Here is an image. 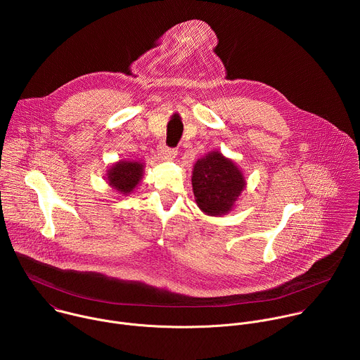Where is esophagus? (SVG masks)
I'll use <instances>...</instances> for the list:
<instances>
[{
  "instance_id": "34e87169",
  "label": "esophagus",
  "mask_w": 360,
  "mask_h": 360,
  "mask_svg": "<svg viewBox=\"0 0 360 360\" xmlns=\"http://www.w3.org/2000/svg\"><path fill=\"white\" fill-rule=\"evenodd\" d=\"M160 155L164 158V160H174L176 157V149L174 148H169L167 145H162L160 148Z\"/></svg>"
}]
</instances>
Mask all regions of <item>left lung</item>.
I'll list each match as a JSON object with an SVG mask.
<instances>
[{"label":"left lung","mask_w":360,"mask_h":360,"mask_svg":"<svg viewBox=\"0 0 360 360\" xmlns=\"http://www.w3.org/2000/svg\"><path fill=\"white\" fill-rule=\"evenodd\" d=\"M246 186L242 169L221 150L199 158L192 169V191L198 208L207 215L229 214Z\"/></svg>","instance_id":"obj_1"}]
</instances>
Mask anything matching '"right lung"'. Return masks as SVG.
I'll list each match as a JSON object with an SVG mask.
<instances>
[{
	"instance_id": "1",
	"label": "right lung",
	"mask_w": 360,
	"mask_h": 360,
	"mask_svg": "<svg viewBox=\"0 0 360 360\" xmlns=\"http://www.w3.org/2000/svg\"><path fill=\"white\" fill-rule=\"evenodd\" d=\"M145 164L135 160H120L114 162L105 175L108 185L120 195L132 193L143 176Z\"/></svg>"
}]
</instances>
